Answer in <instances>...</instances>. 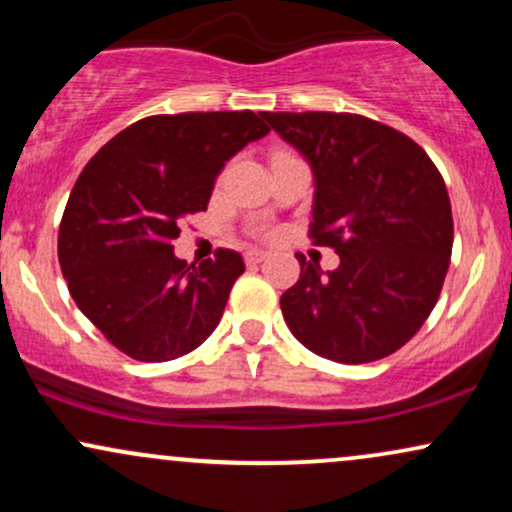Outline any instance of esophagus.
Wrapping results in <instances>:
<instances>
[{"label":"esophagus","instance_id":"34e87169","mask_svg":"<svg viewBox=\"0 0 512 512\" xmlns=\"http://www.w3.org/2000/svg\"><path fill=\"white\" fill-rule=\"evenodd\" d=\"M262 260H267V252H264V250H248V252H245V262H248V264H260Z\"/></svg>","mask_w":512,"mask_h":512}]
</instances>
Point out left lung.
Returning <instances> with one entry per match:
<instances>
[{
  "instance_id": "1",
  "label": "left lung",
  "mask_w": 512,
  "mask_h": 512,
  "mask_svg": "<svg viewBox=\"0 0 512 512\" xmlns=\"http://www.w3.org/2000/svg\"><path fill=\"white\" fill-rule=\"evenodd\" d=\"M315 173L310 238L334 272L301 262L281 296L293 337L337 363L395 354L436 308L452 255V209L436 163L395 127L354 113H264Z\"/></svg>"
}]
</instances>
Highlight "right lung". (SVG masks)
Listing matches in <instances>:
<instances>
[{"label":"right lung","instance_id":"obj_1","mask_svg":"<svg viewBox=\"0 0 512 512\" xmlns=\"http://www.w3.org/2000/svg\"><path fill=\"white\" fill-rule=\"evenodd\" d=\"M267 132L252 110L151 115L81 170L57 257L74 303L122 354L173 361L216 330L243 257L219 248L187 264L173 240L182 219L207 211L223 163Z\"/></svg>","mask_w":512,"mask_h":512}]
</instances>
